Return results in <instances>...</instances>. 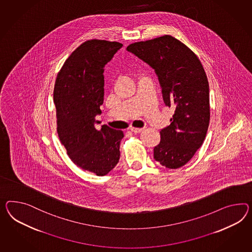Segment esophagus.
Segmentation results:
<instances>
[{"mask_svg":"<svg viewBox=\"0 0 252 252\" xmlns=\"http://www.w3.org/2000/svg\"><path fill=\"white\" fill-rule=\"evenodd\" d=\"M129 129H130L132 132H134V133H140V132H142V130H143V129H140V128H133V127H131Z\"/></svg>","mask_w":252,"mask_h":252,"instance_id":"esophagus-1","label":"esophagus"}]
</instances>
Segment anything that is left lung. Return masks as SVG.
<instances>
[{
	"instance_id": "1",
	"label": "left lung",
	"mask_w": 252,
	"mask_h": 252,
	"mask_svg": "<svg viewBox=\"0 0 252 252\" xmlns=\"http://www.w3.org/2000/svg\"><path fill=\"white\" fill-rule=\"evenodd\" d=\"M127 50L155 69L163 101L174 109L171 124L160 131L154 158L166 168L182 167L200 148L209 125V86L204 67L194 52L168 34L130 44Z\"/></svg>"
}]
</instances>
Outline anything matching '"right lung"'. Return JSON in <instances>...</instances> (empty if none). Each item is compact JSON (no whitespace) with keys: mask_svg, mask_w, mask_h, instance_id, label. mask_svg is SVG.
Listing matches in <instances>:
<instances>
[{"mask_svg":"<svg viewBox=\"0 0 252 252\" xmlns=\"http://www.w3.org/2000/svg\"><path fill=\"white\" fill-rule=\"evenodd\" d=\"M123 44L88 40L72 53L58 72L54 88L58 133L71 161L78 167L103 176L120 160L123 130L99 123L104 100V66Z\"/></svg>","mask_w":252,"mask_h":252,"instance_id":"obj_1","label":"right lung"}]
</instances>
